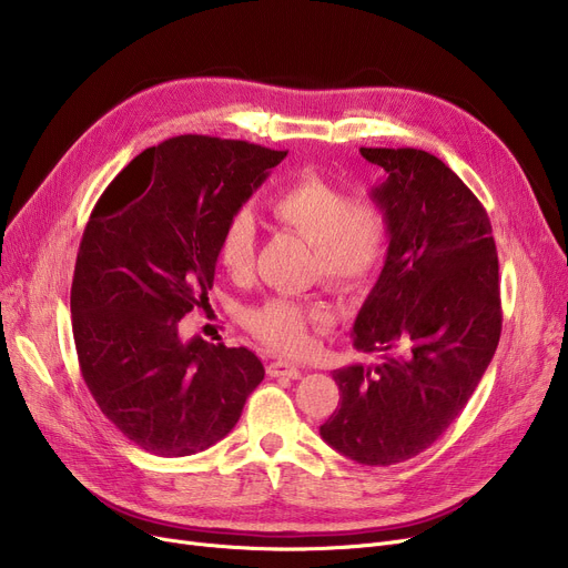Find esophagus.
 <instances>
[{"instance_id": "34e87169", "label": "esophagus", "mask_w": 568, "mask_h": 568, "mask_svg": "<svg viewBox=\"0 0 568 568\" xmlns=\"http://www.w3.org/2000/svg\"><path fill=\"white\" fill-rule=\"evenodd\" d=\"M266 373H268V377H287V379H300L302 377L300 366H294L290 362H272L266 366Z\"/></svg>"}]
</instances>
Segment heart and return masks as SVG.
Returning <instances> with one entry per match:
<instances>
[{"mask_svg":"<svg viewBox=\"0 0 568 568\" xmlns=\"http://www.w3.org/2000/svg\"><path fill=\"white\" fill-rule=\"evenodd\" d=\"M274 219L313 246V272L341 292L373 281L389 246V221L371 197H352L322 176H302L272 204ZM255 257V223L248 212L234 214L219 242V260L232 276L246 274ZM251 334L281 354H304L313 326H329L332 315L320 304L272 296L246 311Z\"/></svg>","mask_w":568,"mask_h":568,"instance_id":"b5f03b06","label":"heart"}]
</instances>
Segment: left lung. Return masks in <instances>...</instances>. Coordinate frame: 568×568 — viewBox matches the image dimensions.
<instances>
[{
	"label": "left lung",
	"instance_id": "1",
	"mask_svg": "<svg viewBox=\"0 0 568 568\" xmlns=\"http://www.w3.org/2000/svg\"><path fill=\"white\" fill-rule=\"evenodd\" d=\"M386 176L371 189L389 221L382 274L352 326L373 364L334 371L322 439L362 465L419 456L481 382L501 334L490 219L463 179L422 149L362 146Z\"/></svg>",
	"mask_w": 568,
	"mask_h": 568
}]
</instances>
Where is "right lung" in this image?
<instances>
[{
  "label": "right lung",
  "instance_id": "obj_1",
  "mask_svg": "<svg viewBox=\"0 0 568 568\" xmlns=\"http://www.w3.org/2000/svg\"><path fill=\"white\" fill-rule=\"evenodd\" d=\"M285 156L170 138L119 172L89 216L71 287L78 362L101 412L146 454L214 446L264 379L251 349L182 341L179 320L209 302L227 221Z\"/></svg>",
  "mask_w": 568,
  "mask_h": 568
}]
</instances>
